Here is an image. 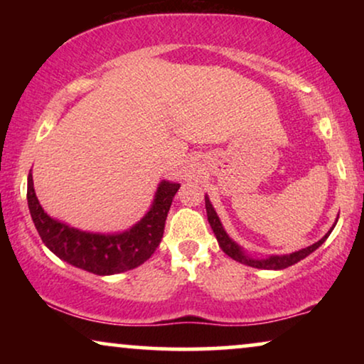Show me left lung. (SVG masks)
I'll list each match as a JSON object with an SVG mask.
<instances>
[{
	"mask_svg": "<svg viewBox=\"0 0 364 364\" xmlns=\"http://www.w3.org/2000/svg\"><path fill=\"white\" fill-rule=\"evenodd\" d=\"M205 208H207V218H208V223H210L213 233H215L217 237V242L218 245L223 252L227 253L228 257L233 258V260L243 263V265H248V267H253V268H263V270H283V268H288L291 265H295L303 258H306L310 253H313L316 250L318 247H321L323 243L328 237H330V233L333 232V228H335L336 222L333 223V227L328 230V233L323 238H320L316 243H313V245L306 247V248H301V250L298 252H293V253H288V255H270V257H265V258H257V257H252L248 255V253L243 250V248L238 245L237 242H233L230 237H228V233L225 232V228H223L220 218H218L215 208H213L210 198L205 196Z\"/></svg>",
	"mask_w": 364,
	"mask_h": 364,
	"instance_id": "left-lung-1",
	"label": "left lung"
}]
</instances>
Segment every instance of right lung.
<instances>
[{
    "instance_id": "1",
    "label": "right lung",
    "mask_w": 364,
    "mask_h": 364,
    "mask_svg": "<svg viewBox=\"0 0 364 364\" xmlns=\"http://www.w3.org/2000/svg\"><path fill=\"white\" fill-rule=\"evenodd\" d=\"M178 187L181 183L162 181L146 215L127 230L114 233L79 230L49 217L34 192L31 172L28 176V207L39 237L54 255L94 275H116L142 265L156 252Z\"/></svg>"
}]
</instances>
